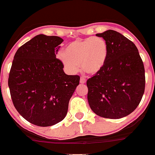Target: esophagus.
<instances>
[{
  "label": "esophagus",
  "mask_w": 155,
  "mask_h": 155,
  "mask_svg": "<svg viewBox=\"0 0 155 155\" xmlns=\"http://www.w3.org/2000/svg\"><path fill=\"white\" fill-rule=\"evenodd\" d=\"M85 82H86V79H85L84 77H81V79H80V83L84 84V83H85Z\"/></svg>",
  "instance_id": "34e87169"
}]
</instances>
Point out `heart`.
Instances as JSON below:
<instances>
[{
	"label": "heart",
	"mask_w": 155,
	"mask_h": 155,
	"mask_svg": "<svg viewBox=\"0 0 155 155\" xmlns=\"http://www.w3.org/2000/svg\"><path fill=\"white\" fill-rule=\"evenodd\" d=\"M108 56L107 44L101 37L76 39L58 54V58L65 70L71 74L82 67L88 74H95L106 64Z\"/></svg>",
	"instance_id": "heart-1"
}]
</instances>
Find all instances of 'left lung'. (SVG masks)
Returning <instances> with one entry per match:
<instances>
[{
    "label": "left lung",
    "instance_id": "obj_1",
    "mask_svg": "<svg viewBox=\"0 0 155 155\" xmlns=\"http://www.w3.org/2000/svg\"><path fill=\"white\" fill-rule=\"evenodd\" d=\"M107 44L103 68L87 80L88 101L101 117L120 119L136 110L145 87V68L134 43L120 32L107 30L96 34Z\"/></svg>",
    "mask_w": 155,
    "mask_h": 155
}]
</instances>
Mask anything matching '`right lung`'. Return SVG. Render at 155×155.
I'll return each instance as SVG.
<instances>
[{"label":"right lung","instance_id":"1","mask_svg":"<svg viewBox=\"0 0 155 155\" xmlns=\"http://www.w3.org/2000/svg\"><path fill=\"white\" fill-rule=\"evenodd\" d=\"M58 36L38 35L21 46L13 58L8 79L13 104L31 124L53 126L65 118L69 101L80 77L64 73L56 58Z\"/></svg>","mask_w":155,"mask_h":155}]
</instances>
